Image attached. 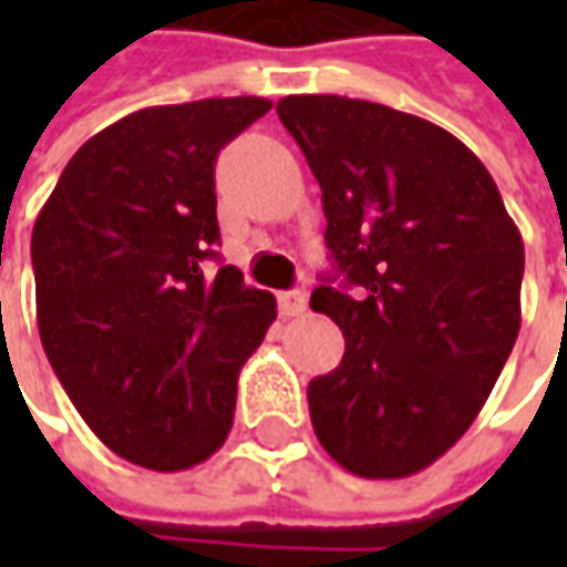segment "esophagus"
Listing matches in <instances>:
<instances>
[{
    "label": "esophagus",
    "instance_id": "esophagus-1",
    "mask_svg": "<svg viewBox=\"0 0 567 567\" xmlns=\"http://www.w3.org/2000/svg\"><path fill=\"white\" fill-rule=\"evenodd\" d=\"M277 309H280L284 318L302 316L309 309V296L302 293V290H284V293H277Z\"/></svg>",
    "mask_w": 567,
    "mask_h": 567
}]
</instances>
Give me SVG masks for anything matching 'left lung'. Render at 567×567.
<instances>
[{
	"label": "left lung",
	"instance_id": "1",
	"mask_svg": "<svg viewBox=\"0 0 567 567\" xmlns=\"http://www.w3.org/2000/svg\"><path fill=\"white\" fill-rule=\"evenodd\" d=\"M277 116L321 186L338 271L309 306L347 340L309 384L318 442L365 480L420 473L512 353L524 239L483 161L435 122L338 94L284 97Z\"/></svg>",
	"mask_w": 567,
	"mask_h": 567
}]
</instances>
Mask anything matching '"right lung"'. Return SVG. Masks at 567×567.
Wrapping results in <instances>:
<instances>
[{
	"mask_svg": "<svg viewBox=\"0 0 567 567\" xmlns=\"http://www.w3.org/2000/svg\"><path fill=\"white\" fill-rule=\"evenodd\" d=\"M265 97L147 106L62 169L31 236L37 328L84 423L147 470H188L227 442L236 379L277 318L220 243L214 164Z\"/></svg>",
	"mask_w": 567,
	"mask_h": 567,
	"instance_id": "obj_1",
	"label": "right lung"
}]
</instances>
